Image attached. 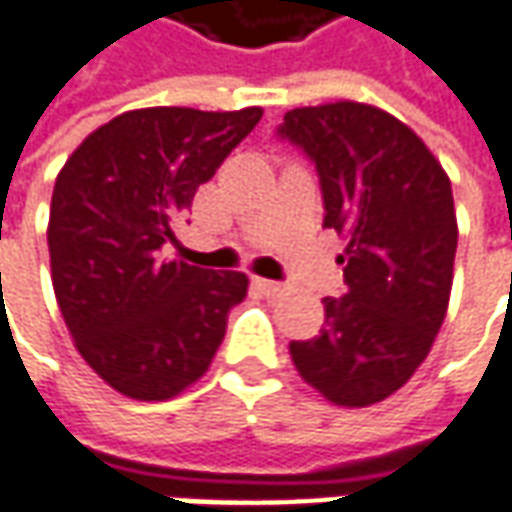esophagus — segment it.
Here are the masks:
<instances>
[{"mask_svg":"<svg viewBox=\"0 0 512 512\" xmlns=\"http://www.w3.org/2000/svg\"><path fill=\"white\" fill-rule=\"evenodd\" d=\"M255 283H257V289L263 291V294H272V297H277V294H283V291L289 289L286 283H277V280H263V277H257Z\"/></svg>","mask_w":512,"mask_h":512,"instance_id":"esophagus-1","label":"esophagus"}]
</instances>
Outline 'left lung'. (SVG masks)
I'll return each instance as SVG.
<instances>
[{"instance_id": "left-lung-1", "label": "left lung", "mask_w": 512, "mask_h": 512, "mask_svg": "<svg viewBox=\"0 0 512 512\" xmlns=\"http://www.w3.org/2000/svg\"><path fill=\"white\" fill-rule=\"evenodd\" d=\"M277 138L306 152L323 226L345 235V294L326 326L291 340V362L328 402L365 408L399 391L445 320L456 257L453 192L442 164L399 118L360 101L297 107Z\"/></svg>"}]
</instances>
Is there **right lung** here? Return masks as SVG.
Listing matches in <instances>:
<instances>
[{"instance_id":"right-lung-1","label":"right lung","mask_w":512,"mask_h":512,"mask_svg":"<svg viewBox=\"0 0 512 512\" xmlns=\"http://www.w3.org/2000/svg\"><path fill=\"white\" fill-rule=\"evenodd\" d=\"M260 107H147L90 133L56 178L50 272L79 354L124 397L169 399L203 377L246 297L243 272L167 260L175 226Z\"/></svg>"}]
</instances>
